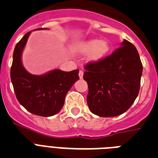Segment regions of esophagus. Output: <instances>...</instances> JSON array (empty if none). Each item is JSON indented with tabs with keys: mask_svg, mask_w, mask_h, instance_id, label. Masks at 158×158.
Instances as JSON below:
<instances>
[{
	"mask_svg": "<svg viewBox=\"0 0 158 158\" xmlns=\"http://www.w3.org/2000/svg\"><path fill=\"white\" fill-rule=\"evenodd\" d=\"M83 71H80V72H79V74H78V75H79V77L81 78H81L83 77Z\"/></svg>",
	"mask_w": 158,
	"mask_h": 158,
	"instance_id": "1",
	"label": "esophagus"
}]
</instances>
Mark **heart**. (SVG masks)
Masks as SVG:
<instances>
[{"label":"heart","mask_w":158,"mask_h":158,"mask_svg":"<svg viewBox=\"0 0 158 158\" xmlns=\"http://www.w3.org/2000/svg\"><path fill=\"white\" fill-rule=\"evenodd\" d=\"M72 51L77 54H87V62L97 63L107 56L110 52V44L106 40L91 39L75 43L72 46Z\"/></svg>","instance_id":"b5f03b06"}]
</instances>
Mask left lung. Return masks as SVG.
<instances>
[{
    "label": "left lung",
    "mask_w": 158,
    "mask_h": 158,
    "mask_svg": "<svg viewBox=\"0 0 158 158\" xmlns=\"http://www.w3.org/2000/svg\"><path fill=\"white\" fill-rule=\"evenodd\" d=\"M87 104L93 114L114 117L128 110L139 95L143 65L138 50L128 40L97 63H88Z\"/></svg>",
    "instance_id": "obj_1"
}]
</instances>
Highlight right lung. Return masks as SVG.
<instances>
[{
    "label": "right lung",
    "mask_w": 158,
    "mask_h": 158,
    "mask_svg": "<svg viewBox=\"0 0 158 158\" xmlns=\"http://www.w3.org/2000/svg\"><path fill=\"white\" fill-rule=\"evenodd\" d=\"M40 29H35L40 30ZM30 32L19 40L15 48L10 79L15 96L22 106L36 115L48 117L57 114L64 105L66 95L79 80V70L49 71L44 75H33L22 63V52Z\"/></svg>",
    "instance_id": "obj_1"
}]
</instances>
